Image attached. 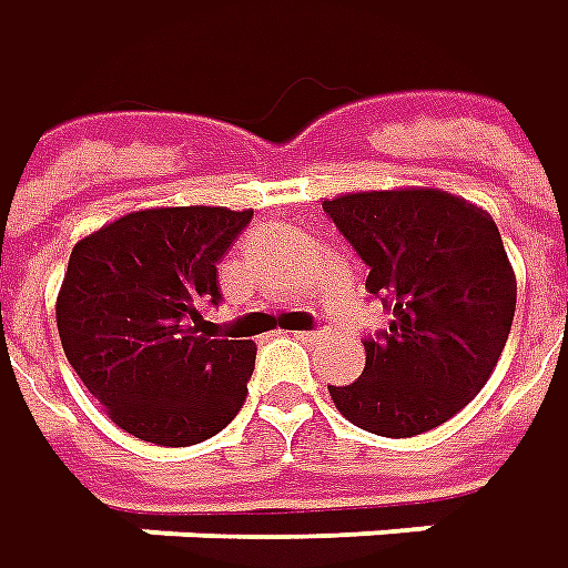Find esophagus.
Returning a JSON list of instances; mask_svg holds the SVG:
<instances>
[{"mask_svg":"<svg viewBox=\"0 0 568 568\" xmlns=\"http://www.w3.org/2000/svg\"><path fill=\"white\" fill-rule=\"evenodd\" d=\"M296 337H300L303 344H318V341H325L328 334H325V331H300Z\"/></svg>","mask_w":568,"mask_h":568,"instance_id":"34e87169","label":"esophagus"}]
</instances>
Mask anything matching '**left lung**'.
I'll return each instance as SVG.
<instances>
[{
	"label": "left lung",
	"instance_id": "8db88e82",
	"mask_svg": "<svg viewBox=\"0 0 568 568\" xmlns=\"http://www.w3.org/2000/svg\"><path fill=\"white\" fill-rule=\"evenodd\" d=\"M322 209L368 265L365 291L390 325L365 341V368L328 394L382 437L453 418L494 375L516 315V272L485 209L435 186L363 190Z\"/></svg>",
	"mask_w": 568,
	"mask_h": 568
}]
</instances>
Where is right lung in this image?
Wrapping results in <instances>:
<instances>
[{
    "label": "right lung",
    "instance_id": "add662e5",
    "mask_svg": "<svg viewBox=\"0 0 568 568\" xmlns=\"http://www.w3.org/2000/svg\"><path fill=\"white\" fill-rule=\"evenodd\" d=\"M253 209L155 205L74 243L55 322L68 363L105 416L159 447L219 435L246 399L250 341H212L215 262Z\"/></svg>",
    "mask_w": 568,
    "mask_h": 568
}]
</instances>
